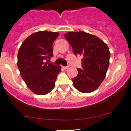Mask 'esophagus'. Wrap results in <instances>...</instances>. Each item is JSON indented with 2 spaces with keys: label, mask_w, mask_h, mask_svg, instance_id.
Instances as JSON below:
<instances>
[{
  "label": "esophagus",
  "mask_w": 131,
  "mask_h": 131,
  "mask_svg": "<svg viewBox=\"0 0 131 131\" xmlns=\"http://www.w3.org/2000/svg\"><path fill=\"white\" fill-rule=\"evenodd\" d=\"M62 68H63L64 69H67L68 68V66H62Z\"/></svg>",
  "instance_id": "esophagus-1"
}]
</instances>
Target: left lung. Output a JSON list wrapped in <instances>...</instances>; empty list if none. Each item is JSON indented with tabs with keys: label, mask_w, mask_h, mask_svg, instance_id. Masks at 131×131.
Masks as SVG:
<instances>
[{
	"label": "left lung",
	"mask_w": 131,
	"mask_h": 131,
	"mask_svg": "<svg viewBox=\"0 0 131 131\" xmlns=\"http://www.w3.org/2000/svg\"><path fill=\"white\" fill-rule=\"evenodd\" d=\"M75 55L83 56L82 68L73 79L74 86L79 92L89 93L98 88L104 79L110 64V52L107 45L98 37L84 31L64 35Z\"/></svg>",
	"instance_id": "1"
}]
</instances>
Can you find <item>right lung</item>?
<instances>
[{
  "mask_svg": "<svg viewBox=\"0 0 131 131\" xmlns=\"http://www.w3.org/2000/svg\"><path fill=\"white\" fill-rule=\"evenodd\" d=\"M58 32L42 31L33 33L21 45L18 54V67L27 86L33 93L45 95L52 91L60 66L45 62L53 56L52 45Z\"/></svg>",
  "mask_w": 131,
  "mask_h": 131,
  "instance_id": "1",
  "label": "right lung"
}]
</instances>
